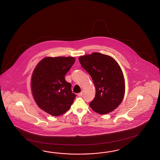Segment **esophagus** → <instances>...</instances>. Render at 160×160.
I'll use <instances>...</instances> for the list:
<instances>
[{"label":"esophagus","instance_id":"esophagus-1","mask_svg":"<svg viewBox=\"0 0 160 160\" xmlns=\"http://www.w3.org/2000/svg\"><path fill=\"white\" fill-rule=\"evenodd\" d=\"M82 95H83V92H80V93L78 94V97H82Z\"/></svg>","mask_w":160,"mask_h":160}]
</instances>
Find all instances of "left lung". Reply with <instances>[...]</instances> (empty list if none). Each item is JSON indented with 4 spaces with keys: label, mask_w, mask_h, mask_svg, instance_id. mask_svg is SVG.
<instances>
[{
    "label": "left lung",
    "mask_w": 160,
    "mask_h": 160,
    "mask_svg": "<svg viewBox=\"0 0 160 160\" xmlns=\"http://www.w3.org/2000/svg\"><path fill=\"white\" fill-rule=\"evenodd\" d=\"M78 60L91 76L96 87L95 97L90 106L100 114L114 110L122 101L125 92L123 74L116 61L100 53L80 56Z\"/></svg>",
    "instance_id": "8db88e82"
}]
</instances>
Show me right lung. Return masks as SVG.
Masks as SVG:
<instances>
[{"mask_svg": "<svg viewBox=\"0 0 160 160\" xmlns=\"http://www.w3.org/2000/svg\"><path fill=\"white\" fill-rule=\"evenodd\" d=\"M74 62L73 57H48L34 68L31 82L33 96L37 105L52 116L67 112L76 97L64 78Z\"/></svg>", "mask_w": 160, "mask_h": 160, "instance_id": "obj_1", "label": "right lung"}]
</instances>
